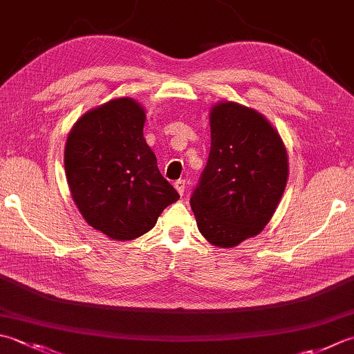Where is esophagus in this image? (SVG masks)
Listing matches in <instances>:
<instances>
[{"label": "esophagus", "mask_w": 354, "mask_h": 354, "mask_svg": "<svg viewBox=\"0 0 354 354\" xmlns=\"http://www.w3.org/2000/svg\"><path fill=\"white\" fill-rule=\"evenodd\" d=\"M175 189H176V192L179 193V195H184V192H185V181L184 179H178V181L175 183Z\"/></svg>", "instance_id": "1"}]
</instances>
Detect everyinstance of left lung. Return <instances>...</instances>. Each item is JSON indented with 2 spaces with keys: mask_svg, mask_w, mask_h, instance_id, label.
Returning a JSON list of instances; mask_svg holds the SVG:
<instances>
[{
  "mask_svg": "<svg viewBox=\"0 0 354 354\" xmlns=\"http://www.w3.org/2000/svg\"><path fill=\"white\" fill-rule=\"evenodd\" d=\"M212 145L190 198L203 236L230 248L262 232L288 179L286 145L266 116L238 102L210 110Z\"/></svg>",
  "mask_w": 354,
  "mask_h": 354,
  "instance_id": "1",
  "label": "left lung"
}]
</instances>
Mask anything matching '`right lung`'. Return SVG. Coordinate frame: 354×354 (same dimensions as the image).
<instances>
[{
  "label": "right lung",
  "instance_id": "obj_1",
  "mask_svg": "<svg viewBox=\"0 0 354 354\" xmlns=\"http://www.w3.org/2000/svg\"><path fill=\"white\" fill-rule=\"evenodd\" d=\"M144 122L140 102L116 98L88 110L67 136L64 169L75 204L90 227L115 241L142 236L179 199L144 140Z\"/></svg>",
  "mask_w": 354,
  "mask_h": 354
}]
</instances>
